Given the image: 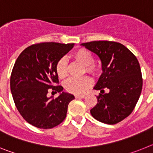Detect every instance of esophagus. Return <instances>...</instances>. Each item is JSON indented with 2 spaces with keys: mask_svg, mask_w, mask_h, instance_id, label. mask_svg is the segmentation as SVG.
<instances>
[{
  "mask_svg": "<svg viewBox=\"0 0 153 153\" xmlns=\"http://www.w3.org/2000/svg\"><path fill=\"white\" fill-rule=\"evenodd\" d=\"M75 97L76 99H83L85 97L84 95H82V96H79V95H76Z\"/></svg>",
  "mask_w": 153,
  "mask_h": 153,
  "instance_id": "1",
  "label": "esophagus"
}]
</instances>
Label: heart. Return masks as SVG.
<instances>
[{
    "mask_svg": "<svg viewBox=\"0 0 153 153\" xmlns=\"http://www.w3.org/2000/svg\"><path fill=\"white\" fill-rule=\"evenodd\" d=\"M73 58L76 61L79 62L85 66L86 71L93 76L98 75L100 73V67L98 65L93 63L94 57L89 50L86 48H79L72 54ZM56 73L58 77L63 79L68 74V65L67 60L64 57L60 58L56 63ZM92 80L89 76H83L81 78L71 77L65 82V89L69 93L81 95L91 86Z\"/></svg>",
    "mask_w": 153,
    "mask_h": 153,
    "instance_id": "heart-1",
    "label": "heart"
}]
</instances>
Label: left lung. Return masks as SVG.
Returning <instances> with one entry per match:
<instances>
[{
    "label": "left lung",
    "instance_id": "1",
    "mask_svg": "<svg viewBox=\"0 0 153 153\" xmlns=\"http://www.w3.org/2000/svg\"><path fill=\"white\" fill-rule=\"evenodd\" d=\"M82 45L98 55L102 62V74L94 87L101 93L90 113L103 123H118L132 113L141 94L143 77L137 58L117 42L99 40ZM104 88L109 93L102 94Z\"/></svg>",
    "mask_w": 153,
    "mask_h": 153
}]
</instances>
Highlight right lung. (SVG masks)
Listing matches in <instances>:
<instances>
[{
  "label": "right lung",
  "mask_w": 153,
  "mask_h": 153,
  "mask_svg": "<svg viewBox=\"0 0 153 153\" xmlns=\"http://www.w3.org/2000/svg\"><path fill=\"white\" fill-rule=\"evenodd\" d=\"M74 44L54 42L29 46L21 52L10 75V90L19 113L28 123L40 129H51L66 118L74 96L62 93L48 97L49 91L60 93L56 63L72 49Z\"/></svg>",
  "instance_id": "add662e5"
}]
</instances>
